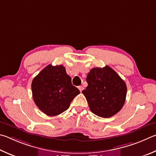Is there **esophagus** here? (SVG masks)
Here are the masks:
<instances>
[{
	"label": "esophagus",
	"instance_id": "esophagus-1",
	"mask_svg": "<svg viewBox=\"0 0 156 156\" xmlns=\"http://www.w3.org/2000/svg\"><path fill=\"white\" fill-rule=\"evenodd\" d=\"M78 88H79V90H80V91L81 92L83 90V87L82 86H78Z\"/></svg>",
	"mask_w": 156,
	"mask_h": 156
}]
</instances>
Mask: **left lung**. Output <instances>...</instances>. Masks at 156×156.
Returning <instances> with one entry per match:
<instances>
[{
    "instance_id": "8db88e82",
    "label": "left lung",
    "mask_w": 156,
    "mask_h": 156,
    "mask_svg": "<svg viewBox=\"0 0 156 156\" xmlns=\"http://www.w3.org/2000/svg\"><path fill=\"white\" fill-rule=\"evenodd\" d=\"M88 86L82 93L92 113L103 118L115 115L124 105L127 86L108 66L94 68L87 75Z\"/></svg>"
}]
</instances>
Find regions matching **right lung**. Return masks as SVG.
Returning a JSON list of instances; mask_svg holds the SVG:
<instances>
[{"label": "right lung", "instance_id": "add662e5", "mask_svg": "<svg viewBox=\"0 0 156 156\" xmlns=\"http://www.w3.org/2000/svg\"><path fill=\"white\" fill-rule=\"evenodd\" d=\"M33 99L40 110L49 116L59 115L69 108L80 93L62 65L49 64L32 81Z\"/></svg>", "mask_w": 156, "mask_h": 156}]
</instances>
